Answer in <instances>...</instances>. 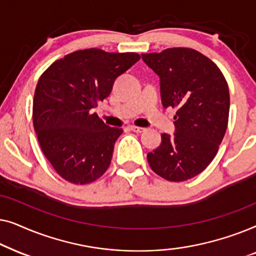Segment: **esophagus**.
<instances>
[{"label": "esophagus", "mask_w": 256, "mask_h": 256, "mask_svg": "<svg viewBox=\"0 0 256 256\" xmlns=\"http://www.w3.org/2000/svg\"><path fill=\"white\" fill-rule=\"evenodd\" d=\"M129 129H130L132 132H143L146 130V128H142V127H138V126H129Z\"/></svg>", "instance_id": "esophagus-1"}]
</instances>
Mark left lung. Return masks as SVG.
<instances>
[{
  "label": "left lung",
  "instance_id": "1",
  "mask_svg": "<svg viewBox=\"0 0 256 256\" xmlns=\"http://www.w3.org/2000/svg\"><path fill=\"white\" fill-rule=\"evenodd\" d=\"M160 76L163 106L177 108L176 132L162 134L158 148L148 154L155 174L184 182L202 172L218 152L228 124L230 90L220 68L190 48L142 54Z\"/></svg>",
  "mask_w": 256,
  "mask_h": 256
}]
</instances>
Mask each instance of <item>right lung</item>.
Listing matches in <instances>:
<instances>
[{"mask_svg":"<svg viewBox=\"0 0 256 256\" xmlns=\"http://www.w3.org/2000/svg\"><path fill=\"white\" fill-rule=\"evenodd\" d=\"M140 58L135 52L85 48L52 62L40 76L34 128L44 156L62 180L85 185L106 172L124 130L104 124L92 110Z\"/></svg>","mask_w":256,"mask_h":256,"instance_id":"right-lung-1","label":"right lung"}]
</instances>
